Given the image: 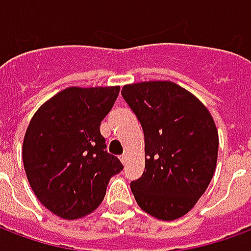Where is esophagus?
I'll use <instances>...</instances> for the list:
<instances>
[{"label":"esophagus","instance_id":"1","mask_svg":"<svg viewBox=\"0 0 251 251\" xmlns=\"http://www.w3.org/2000/svg\"><path fill=\"white\" fill-rule=\"evenodd\" d=\"M121 161H122L124 165H126V163H127V154H126V153H124V154L121 156Z\"/></svg>","mask_w":251,"mask_h":251}]
</instances>
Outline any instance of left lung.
Here are the masks:
<instances>
[{
	"instance_id": "1",
	"label": "left lung",
	"mask_w": 251,
	"mask_h": 251,
	"mask_svg": "<svg viewBox=\"0 0 251 251\" xmlns=\"http://www.w3.org/2000/svg\"><path fill=\"white\" fill-rule=\"evenodd\" d=\"M122 97L141 122L145 171L131 181L137 204L161 221L194 208L214 176L219 138L208 109L168 80L126 84Z\"/></svg>"
}]
</instances>
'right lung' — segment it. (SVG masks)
Masks as SVG:
<instances>
[{"mask_svg": "<svg viewBox=\"0 0 251 251\" xmlns=\"http://www.w3.org/2000/svg\"><path fill=\"white\" fill-rule=\"evenodd\" d=\"M118 94L120 86L64 88L41 104L25 131L28 181L41 204L63 219L98 208L109 180L124 169L104 151L99 130Z\"/></svg>", "mask_w": 251, "mask_h": 251, "instance_id": "1", "label": "right lung"}]
</instances>
